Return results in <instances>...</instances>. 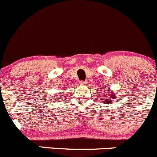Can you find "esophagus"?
<instances>
[{"instance_id": "34e87169", "label": "esophagus", "mask_w": 157, "mask_h": 157, "mask_svg": "<svg viewBox=\"0 0 157 157\" xmlns=\"http://www.w3.org/2000/svg\"><path fill=\"white\" fill-rule=\"evenodd\" d=\"M79 83H80V85H87V82H85V81H81Z\"/></svg>"}]
</instances>
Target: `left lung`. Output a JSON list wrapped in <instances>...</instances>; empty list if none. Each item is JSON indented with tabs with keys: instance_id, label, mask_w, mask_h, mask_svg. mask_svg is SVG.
<instances>
[{
	"instance_id": "left-lung-1",
	"label": "left lung",
	"mask_w": 157,
	"mask_h": 157,
	"mask_svg": "<svg viewBox=\"0 0 157 157\" xmlns=\"http://www.w3.org/2000/svg\"><path fill=\"white\" fill-rule=\"evenodd\" d=\"M108 91H109V88H108ZM111 98H115V96L114 95V94H111ZM105 101H107V103H111V98H110L109 97H108V99H106Z\"/></svg>"
}]
</instances>
